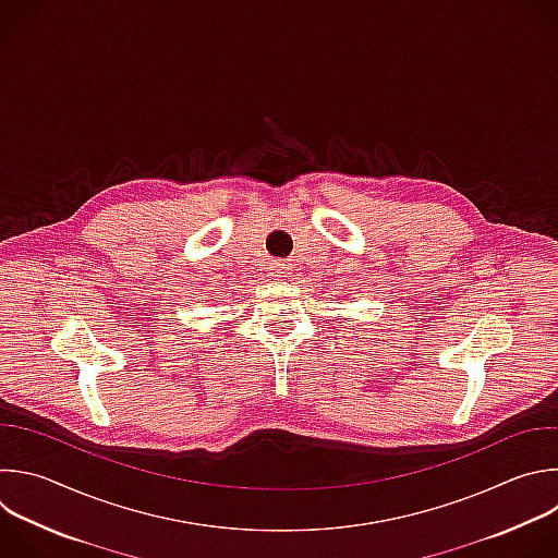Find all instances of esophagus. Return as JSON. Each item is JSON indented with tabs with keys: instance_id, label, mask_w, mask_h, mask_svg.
I'll list each match as a JSON object with an SVG mask.
<instances>
[{
	"instance_id": "1",
	"label": "esophagus",
	"mask_w": 558,
	"mask_h": 558,
	"mask_svg": "<svg viewBox=\"0 0 558 558\" xmlns=\"http://www.w3.org/2000/svg\"><path fill=\"white\" fill-rule=\"evenodd\" d=\"M271 276L274 278H278V280H282V278H287V274H289V265L287 263H280V260H276V263H271Z\"/></svg>"
}]
</instances>
